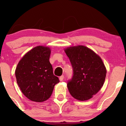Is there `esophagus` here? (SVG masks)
Listing matches in <instances>:
<instances>
[{"instance_id":"obj_1","label":"esophagus","mask_w":126,"mask_h":126,"mask_svg":"<svg viewBox=\"0 0 126 126\" xmlns=\"http://www.w3.org/2000/svg\"><path fill=\"white\" fill-rule=\"evenodd\" d=\"M63 79H64V76H63V75L59 77V80H60V81H62V80H63Z\"/></svg>"}]
</instances>
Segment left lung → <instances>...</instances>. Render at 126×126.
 Listing matches in <instances>:
<instances>
[{
  "label": "left lung",
  "instance_id": "obj_1",
  "mask_svg": "<svg viewBox=\"0 0 126 126\" xmlns=\"http://www.w3.org/2000/svg\"><path fill=\"white\" fill-rule=\"evenodd\" d=\"M64 50L73 69V78L67 85L70 95L79 101L91 99L105 82L104 63L99 55L86 46H71Z\"/></svg>",
  "mask_w": 126,
  "mask_h": 126
}]
</instances>
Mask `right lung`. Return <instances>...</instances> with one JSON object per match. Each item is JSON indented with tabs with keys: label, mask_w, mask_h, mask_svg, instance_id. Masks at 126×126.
<instances>
[{
	"label": "right lung",
	"mask_w": 126,
	"mask_h": 126,
	"mask_svg": "<svg viewBox=\"0 0 126 126\" xmlns=\"http://www.w3.org/2000/svg\"><path fill=\"white\" fill-rule=\"evenodd\" d=\"M51 48L38 46L27 52L15 69L16 82L22 92L30 100L41 102L51 96L59 79L54 76L50 63Z\"/></svg>",
	"instance_id": "right-lung-1"
}]
</instances>
